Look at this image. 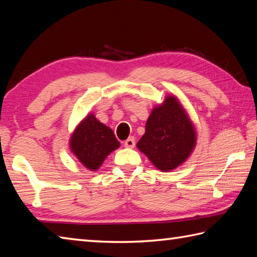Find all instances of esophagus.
Listing matches in <instances>:
<instances>
[{
  "mask_svg": "<svg viewBox=\"0 0 257 257\" xmlns=\"http://www.w3.org/2000/svg\"><path fill=\"white\" fill-rule=\"evenodd\" d=\"M124 146L128 147V148H134L135 147V138L134 137H129L127 141H124Z\"/></svg>",
  "mask_w": 257,
  "mask_h": 257,
  "instance_id": "obj_1",
  "label": "esophagus"
}]
</instances>
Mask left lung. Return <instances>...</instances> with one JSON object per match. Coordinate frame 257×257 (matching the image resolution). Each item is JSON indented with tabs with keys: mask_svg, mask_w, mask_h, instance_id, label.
<instances>
[{
	"mask_svg": "<svg viewBox=\"0 0 257 257\" xmlns=\"http://www.w3.org/2000/svg\"><path fill=\"white\" fill-rule=\"evenodd\" d=\"M145 129L137 147L163 172L183 164L197 143L192 121L174 95H167L152 110Z\"/></svg>",
	"mask_w": 257,
	"mask_h": 257,
	"instance_id": "8db88e82",
	"label": "left lung"
}]
</instances>
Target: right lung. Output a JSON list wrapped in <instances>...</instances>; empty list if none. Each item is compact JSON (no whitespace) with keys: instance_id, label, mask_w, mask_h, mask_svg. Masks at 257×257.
I'll return each instance as SVG.
<instances>
[{"instance_id":"add662e5","label":"right lung","mask_w":257,"mask_h":257,"mask_svg":"<svg viewBox=\"0 0 257 257\" xmlns=\"http://www.w3.org/2000/svg\"><path fill=\"white\" fill-rule=\"evenodd\" d=\"M119 146L112 130L100 122L94 114L86 115L69 139L72 153L90 171L99 170L106 156Z\"/></svg>"}]
</instances>
